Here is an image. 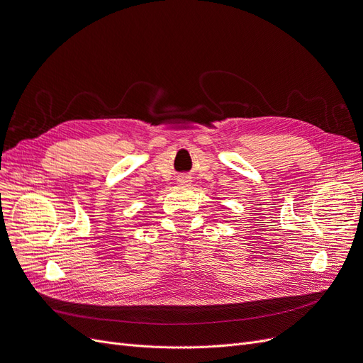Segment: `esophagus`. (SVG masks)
I'll list each match as a JSON object with an SVG mask.
<instances>
[{"label":"esophagus","mask_w":363,"mask_h":363,"mask_svg":"<svg viewBox=\"0 0 363 363\" xmlns=\"http://www.w3.org/2000/svg\"><path fill=\"white\" fill-rule=\"evenodd\" d=\"M177 182H179V184H182V186H189L192 180H191V176H187V174H182V176H179Z\"/></svg>","instance_id":"esophagus-1"}]
</instances>
